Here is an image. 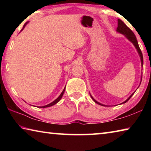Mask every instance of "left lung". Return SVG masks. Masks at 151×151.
<instances>
[{
    "mask_svg": "<svg viewBox=\"0 0 151 151\" xmlns=\"http://www.w3.org/2000/svg\"><path fill=\"white\" fill-rule=\"evenodd\" d=\"M117 32H119L120 33H121V34H123L125 35V37H126L128 39H129L130 41H131L132 44L134 45L135 48H137V50L138 51V52H139V54L140 55V60H141V64H142H142H143V57H142V52L141 50L140 49V47L139 46V44H138V42H137V38L135 37L134 34L133 33V32L132 31V30L129 29V27H128L126 24H125L122 21L121 19H118V27H117V30H116ZM134 93H132L131 96L129 97V99H127V100L125 101L123 103H121V104H123L125 103L126 102H127L131 98V96L133 95ZM91 98L93 99V100L96 103L100 104V105L102 106H105V105H103V104H102L101 103H99V102H97L96 101L94 100V99L92 97V96L91 95Z\"/></svg>",
    "mask_w": 151,
    "mask_h": 151,
    "instance_id": "1",
    "label": "left lung"
}]
</instances>
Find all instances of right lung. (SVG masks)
Listing matches in <instances>:
<instances>
[{
  "mask_svg": "<svg viewBox=\"0 0 151 151\" xmlns=\"http://www.w3.org/2000/svg\"><path fill=\"white\" fill-rule=\"evenodd\" d=\"M28 23V22H27L26 23H25L24 24V26H23V28H22V29L21 30H23V29L24 28V27L26 26L27 25V24ZM65 88H64V90L63 91V92H62V93H61L60 94V96L58 97V98L56 99L55 101H54L53 102H52V103H50V104H47V105H45V106H40V108H47V107H49V106H52V105H54V104H57L58 101H59L60 99H61V98H62V96H63V94H64V93H65Z\"/></svg>",
  "mask_w": 151,
  "mask_h": 151,
  "instance_id": "right-lung-1",
  "label": "right lung"
}]
</instances>
